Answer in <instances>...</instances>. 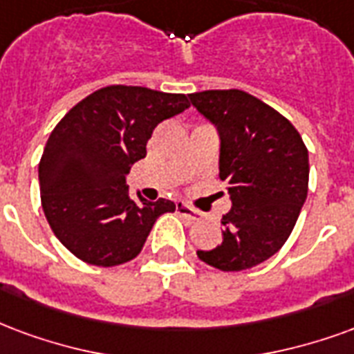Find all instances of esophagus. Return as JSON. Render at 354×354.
I'll return each instance as SVG.
<instances>
[{"label":"esophagus","instance_id":"1","mask_svg":"<svg viewBox=\"0 0 354 354\" xmlns=\"http://www.w3.org/2000/svg\"><path fill=\"white\" fill-rule=\"evenodd\" d=\"M177 213H179L180 216H185V218H188V221H198L200 216H202V213L198 211V209L190 207L188 203H177Z\"/></svg>","mask_w":354,"mask_h":354}]
</instances>
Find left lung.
Returning <instances> with one entry per match:
<instances>
[{
  "instance_id": "8db88e82",
  "label": "left lung",
  "mask_w": 354,
  "mask_h": 354,
  "mask_svg": "<svg viewBox=\"0 0 354 354\" xmlns=\"http://www.w3.org/2000/svg\"><path fill=\"white\" fill-rule=\"evenodd\" d=\"M190 103L221 136L218 177L232 209L223 216V243L198 251L223 272H241L285 245L308 198L309 156L290 120L243 90H203Z\"/></svg>"
}]
</instances>
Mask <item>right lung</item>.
<instances>
[{
    "mask_svg": "<svg viewBox=\"0 0 354 354\" xmlns=\"http://www.w3.org/2000/svg\"><path fill=\"white\" fill-rule=\"evenodd\" d=\"M190 107L185 94L113 84L86 95L46 141L39 162L41 205L54 236L77 259L113 268L138 257L171 200H133L131 164L162 120Z\"/></svg>",
    "mask_w": 354,
    "mask_h": 354,
    "instance_id": "1",
    "label": "right lung"
}]
</instances>
